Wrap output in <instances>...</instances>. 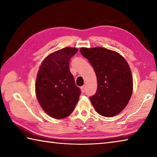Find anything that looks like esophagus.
<instances>
[{"mask_svg": "<svg viewBox=\"0 0 157 157\" xmlns=\"http://www.w3.org/2000/svg\"><path fill=\"white\" fill-rule=\"evenodd\" d=\"M85 89H86V85H83L81 87V90H82V93H84L85 92Z\"/></svg>", "mask_w": 157, "mask_h": 157, "instance_id": "1", "label": "esophagus"}]
</instances>
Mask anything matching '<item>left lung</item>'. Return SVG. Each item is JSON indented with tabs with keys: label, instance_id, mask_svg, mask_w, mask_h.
<instances>
[{
	"label": "left lung",
	"instance_id": "1",
	"mask_svg": "<svg viewBox=\"0 0 157 157\" xmlns=\"http://www.w3.org/2000/svg\"><path fill=\"white\" fill-rule=\"evenodd\" d=\"M94 68L97 77L95 94L89 98L95 111L112 117L123 111L132 96L133 79L127 61L120 54L105 48L79 50Z\"/></svg>",
	"mask_w": 157,
	"mask_h": 157
}]
</instances>
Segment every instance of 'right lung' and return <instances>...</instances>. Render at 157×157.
Here are the masks:
<instances>
[{
	"instance_id": "right-lung-1",
	"label": "right lung",
	"mask_w": 157,
	"mask_h": 157,
	"mask_svg": "<svg viewBox=\"0 0 157 157\" xmlns=\"http://www.w3.org/2000/svg\"><path fill=\"white\" fill-rule=\"evenodd\" d=\"M78 48H64L50 54L37 73L35 92L44 111L52 118L62 119L73 112L81 94L69 70L71 58Z\"/></svg>"
}]
</instances>
